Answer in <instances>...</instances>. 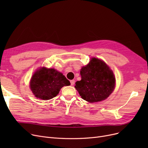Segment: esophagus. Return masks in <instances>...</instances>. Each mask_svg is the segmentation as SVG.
<instances>
[{"mask_svg":"<svg viewBox=\"0 0 148 148\" xmlns=\"http://www.w3.org/2000/svg\"><path fill=\"white\" fill-rule=\"evenodd\" d=\"M70 83H71V86H73V85H74V83H75V80H72L70 81Z\"/></svg>","mask_w":148,"mask_h":148,"instance_id":"34e87169","label":"esophagus"}]
</instances>
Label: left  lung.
<instances>
[{"label": "left lung", "instance_id": "left-lung-1", "mask_svg": "<svg viewBox=\"0 0 148 148\" xmlns=\"http://www.w3.org/2000/svg\"><path fill=\"white\" fill-rule=\"evenodd\" d=\"M82 79L75 82V88L81 97L89 103L101 101L107 98L115 88V77L105 62L91 58L89 63L80 70Z\"/></svg>", "mask_w": 148, "mask_h": 148}]
</instances>
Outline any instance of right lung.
<instances>
[{
	"mask_svg": "<svg viewBox=\"0 0 148 148\" xmlns=\"http://www.w3.org/2000/svg\"><path fill=\"white\" fill-rule=\"evenodd\" d=\"M70 84L65 75L56 69L42 67L33 74L30 88L36 98L48 100L55 97L62 87Z\"/></svg>",
	"mask_w": 148,
	"mask_h": 148,
	"instance_id": "obj_1",
	"label": "right lung"
}]
</instances>
